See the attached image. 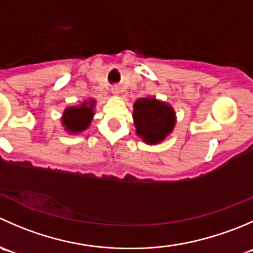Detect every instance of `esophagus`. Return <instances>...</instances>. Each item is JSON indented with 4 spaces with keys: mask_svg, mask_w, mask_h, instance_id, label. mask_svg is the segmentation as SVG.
<instances>
[{
    "mask_svg": "<svg viewBox=\"0 0 253 253\" xmlns=\"http://www.w3.org/2000/svg\"><path fill=\"white\" fill-rule=\"evenodd\" d=\"M111 91L115 94V95H119V94H120V88H119V86H114V88L111 89Z\"/></svg>",
    "mask_w": 253,
    "mask_h": 253,
    "instance_id": "34e87169",
    "label": "esophagus"
}]
</instances>
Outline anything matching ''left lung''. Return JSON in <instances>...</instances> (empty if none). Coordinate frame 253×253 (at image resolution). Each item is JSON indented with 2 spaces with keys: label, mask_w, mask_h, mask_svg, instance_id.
<instances>
[{
  "label": "left lung",
  "mask_w": 253,
  "mask_h": 253,
  "mask_svg": "<svg viewBox=\"0 0 253 253\" xmlns=\"http://www.w3.org/2000/svg\"><path fill=\"white\" fill-rule=\"evenodd\" d=\"M133 122L137 136L147 144L155 145L174 131L176 112L170 104L155 96H144L134 101Z\"/></svg>",
  "instance_id": "obj_1"
}]
</instances>
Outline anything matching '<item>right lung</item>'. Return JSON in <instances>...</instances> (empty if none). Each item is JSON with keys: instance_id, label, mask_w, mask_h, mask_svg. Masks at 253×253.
Instances as JSON below:
<instances>
[{"instance_id": "right-lung-1", "label": "right lung", "mask_w": 253, "mask_h": 253, "mask_svg": "<svg viewBox=\"0 0 253 253\" xmlns=\"http://www.w3.org/2000/svg\"><path fill=\"white\" fill-rule=\"evenodd\" d=\"M95 99H89L79 103L78 105L67 106L63 110L61 124L68 134H79L89 128L93 120Z\"/></svg>"}]
</instances>
